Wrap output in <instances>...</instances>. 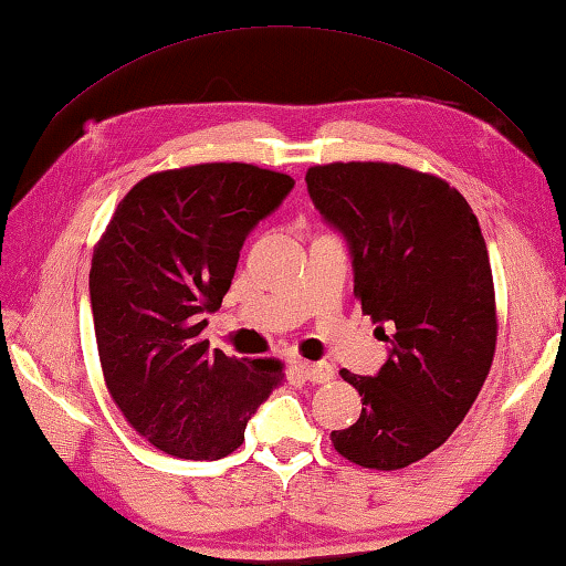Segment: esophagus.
<instances>
[{"label":"esophagus","mask_w":566,"mask_h":566,"mask_svg":"<svg viewBox=\"0 0 566 566\" xmlns=\"http://www.w3.org/2000/svg\"><path fill=\"white\" fill-rule=\"evenodd\" d=\"M296 371H300L306 381H314V384H328L334 378V366H328V364L296 361Z\"/></svg>","instance_id":"1"}]
</instances>
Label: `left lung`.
I'll return each mask as SVG.
<instances>
[{"mask_svg":"<svg viewBox=\"0 0 566 566\" xmlns=\"http://www.w3.org/2000/svg\"><path fill=\"white\" fill-rule=\"evenodd\" d=\"M318 212L354 254V294L390 356L378 376L342 378L361 416L334 430L342 458L400 470L462 423L490 374L497 304L475 212L450 185L398 163L352 160L306 170Z\"/></svg>","mask_w":566,"mask_h":566,"instance_id":"left-lung-1","label":"left lung"}]
</instances>
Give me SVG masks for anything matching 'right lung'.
I'll list each match as a JSON object with an SVG mask.
<instances>
[{
  "mask_svg": "<svg viewBox=\"0 0 566 566\" xmlns=\"http://www.w3.org/2000/svg\"><path fill=\"white\" fill-rule=\"evenodd\" d=\"M294 180L252 163L150 172L118 202L91 260V310L113 403L153 448L218 460L244 443L284 381L280 358H238L202 338L248 232Z\"/></svg>",
  "mask_w": 566,
  "mask_h": 566,
  "instance_id": "obj_1",
  "label": "right lung"
}]
</instances>
